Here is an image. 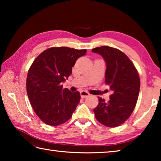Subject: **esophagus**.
<instances>
[{
	"mask_svg": "<svg viewBox=\"0 0 161 161\" xmlns=\"http://www.w3.org/2000/svg\"><path fill=\"white\" fill-rule=\"evenodd\" d=\"M80 95H81V98H86V97L90 96V94L88 93V92H85V91H81L80 92Z\"/></svg>",
	"mask_w": 161,
	"mask_h": 161,
	"instance_id": "34e87169",
	"label": "esophagus"
}]
</instances>
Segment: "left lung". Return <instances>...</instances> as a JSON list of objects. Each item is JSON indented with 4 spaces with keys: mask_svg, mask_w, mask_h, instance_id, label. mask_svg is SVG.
I'll use <instances>...</instances> for the list:
<instances>
[{
    "mask_svg": "<svg viewBox=\"0 0 161 161\" xmlns=\"http://www.w3.org/2000/svg\"><path fill=\"white\" fill-rule=\"evenodd\" d=\"M107 63L105 84L113 94L108 102L99 97V104L94 109L98 121L107 127H117L131 115L140 91V77L133 62L123 52L109 46L94 48Z\"/></svg>",
    "mask_w": 161,
    "mask_h": 161,
    "instance_id": "left-lung-1",
    "label": "left lung"
}]
</instances>
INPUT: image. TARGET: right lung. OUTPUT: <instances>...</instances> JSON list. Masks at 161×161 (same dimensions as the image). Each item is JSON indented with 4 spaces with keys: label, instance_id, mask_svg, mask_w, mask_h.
<instances>
[{
    "label": "right lung",
    "instance_id": "1",
    "mask_svg": "<svg viewBox=\"0 0 161 161\" xmlns=\"http://www.w3.org/2000/svg\"><path fill=\"white\" fill-rule=\"evenodd\" d=\"M86 53V50L53 47L43 51L32 62L27 76V94L35 113L45 124L59 126L72 117L80 93L63 89L62 82L72 74L77 59Z\"/></svg>",
    "mask_w": 161,
    "mask_h": 161
}]
</instances>
